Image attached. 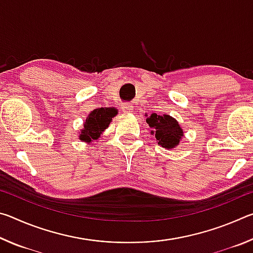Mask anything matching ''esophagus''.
<instances>
[{
  "instance_id": "esophagus-1",
  "label": "esophagus",
  "mask_w": 253,
  "mask_h": 253,
  "mask_svg": "<svg viewBox=\"0 0 253 253\" xmlns=\"http://www.w3.org/2000/svg\"><path fill=\"white\" fill-rule=\"evenodd\" d=\"M123 110H124V113H132V108L130 105H124Z\"/></svg>"
}]
</instances>
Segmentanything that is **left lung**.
Listing matches in <instances>:
<instances>
[{"mask_svg":"<svg viewBox=\"0 0 253 253\" xmlns=\"http://www.w3.org/2000/svg\"><path fill=\"white\" fill-rule=\"evenodd\" d=\"M146 122L152 128L151 134L155 135L158 145L166 149L176 147L184 137V131L178 122L169 115L152 114Z\"/></svg>","mask_w":253,"mask_h":253,"instance_id":"left-lung-1","label":"left lung"}]
</instances>
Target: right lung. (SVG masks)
<instances>
[{
    "label": "right lung",
    "instance_id": "1",
    "mask_svg": "<svg viewBox=\"0 0 253 253\" xmlns=\"http://www.w3.org/2000/svg\"><path fill=\"white\" fill-rule=\"evenodd\" d=\"M116 115L117 109L111 108V107L110 108L101 107V108L92 110L85 118L83 129L79 132V139L87 144H91L95 140H98Z\"/></svg>",
    "mask_w": 253,
    "mask_h": 253
}]
</instances>
